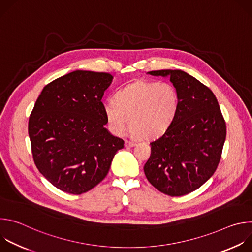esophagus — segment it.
Listing matches in <instances>:
<instances>
[{
    "instance_id": "34e87169",
    "label": "esophagus",
    "mask_w": 252,
    "mask_h": 252,
    "mask_svg": "<svg viewBox=\"0 0 252 252\" xmlns=\"http://www.w3.org/2000/svg\"><path fill=\"white\" fill-rule=\"evenodd\" d=\"M125 146H126V148H132V147L135 146V143L132 142V141H129V140H126Z\"/></svg>"
}]
</instances>
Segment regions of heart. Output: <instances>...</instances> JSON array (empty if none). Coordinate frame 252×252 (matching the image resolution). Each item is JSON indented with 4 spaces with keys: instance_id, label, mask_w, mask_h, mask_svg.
Wrapping results in <instances>:
<instances>
[{
    "instance_id": "b5f03b06",
    "label": "heart",
    "mask_w": 252,
    "mask_h": 252,
    "mask_svg": "<svg viewBox=\"0 0 252 252\" xmlns=\"http://www.w3.org/2000/svg\"><path fill=\"white\" fill-rule=\"evenodd\" d=\"M178 106L179 96L172 85L138 80L119 90L114 99L104 101L103 112L115 134H122L130 120L132 136L151 139L165 132Z\"/></svg>"
}]
</instances>
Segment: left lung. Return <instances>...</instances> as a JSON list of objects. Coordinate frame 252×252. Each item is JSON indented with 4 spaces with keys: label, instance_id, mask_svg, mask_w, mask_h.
Masks as SVG:
<instances>
[{
    "label": "left lung",
    "instance_id": "left-lung-1",
    "mask_svg": "<svg viewBox=\"0 0 252 252\" xmlns=\"http://www.w3.org/2000/svg\"><path fill=\"white\" fill-rule=\"evenodd\" d=\"M169 77L178 96L170 126L151 142L143 166L148 181L160 192L182 196L200 188L217 170L226 136V125L217 97L195 78L179 69L152 70Z\"/></svg>",
    "mask_w": 252,
    "mask_h": 252
}]
</instances>
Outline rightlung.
Returning a JSON list of instances; mask_svg holds the SVG:
<instances>
[{
    "label": "right lung",
    "instance_id": "right-lung-1",
    "mask_svg": "<svg viewBox=\"0 0 252 252\" xmlns=\"http://www.w3.org/2000/svg\"><path fill=\"white\" fill-rule=\"evenodd\" d=\"M113 76L75 70L48 84L29 119L32 158L62 191L82 194L106 176L125 141L104 127L101 98Z\"/></svg>",
    "mask_w": 252,
    "mask_h": 252
}]
</instances>
